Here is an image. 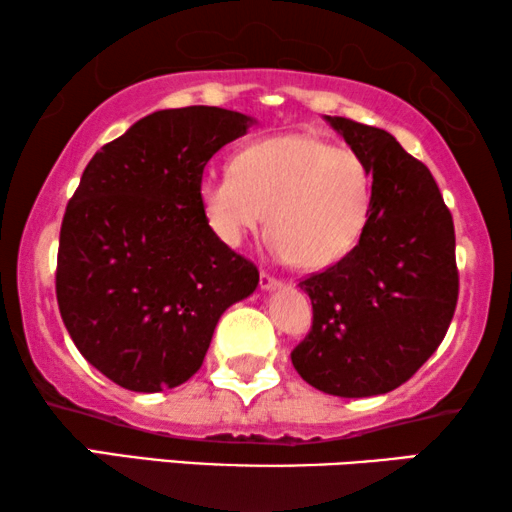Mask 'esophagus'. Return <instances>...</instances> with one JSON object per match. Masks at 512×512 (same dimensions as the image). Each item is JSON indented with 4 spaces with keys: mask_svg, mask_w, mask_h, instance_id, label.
I'll return each instance as SVG.
<instances>
[{
    "mask_svg": "<svg viewBox=\"0 0 512 512\" xmlns=\"http://www.w3.org/2000/svg\"><path fill=\"white\" fill-rule=\"evenodd\" d=\"M258 284H261L263 291H275L279 286V279H275L272 275H268V272L261 270V275H258Z\"/></svg>",
    "mask_w": 512,
    "mask_h": 512,
    "instance_id": "obj_1",
    "label": "esophagus"
}]
</instances>
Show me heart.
<instances>
[{"label": "heart", "mask_w": 512, "mask_h": 512, "mask_svg": "<svg viewBox=\"0 0 512 512\" xmlns=\"http://www.w3.org/2000/svg\"><path fill=\"white\" fill-rule=\"evenodd\" d=\"M200 202L226 247H240L270 221L268 247L279 261L324 270L366 228L373 170L356 149L317 135L263 137L235 153L233 170L202 177Z\"/></svg>", "instance_id": "heart-1"}]
</instances>
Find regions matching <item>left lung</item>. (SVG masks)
<instances>
[{
  "mask_svg": "<svg viewBox=\"0 0 512 512\" xmlns=\"http://www.w3.org/2000/svg\"><path fill=\"white\" fill-rule=\"evenodd\" d=\"M373 170V207L359 244L298 286L312 331L291 352L314 389L342 398L401 387L436 352L459 296L454 223L429 167L387 130L324 116Z\"/></svg>",
  "mask_w": 512,
  "mask_h": 512,
  "instance_id": "1",
  "label": "left lung"
}]
</instances>
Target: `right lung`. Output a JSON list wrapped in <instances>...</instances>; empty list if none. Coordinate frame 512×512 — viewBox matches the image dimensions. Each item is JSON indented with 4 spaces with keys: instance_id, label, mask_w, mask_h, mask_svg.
<instances>
[{
    "instance_id": "right-lung-1",
    "label": "right lung",
    "mask_w": 512,
    "mask_h": 512,
    "mask_svg": "<svg viewBox=\"0 0 512 512\" xmlns=\"http://www.w3.org/2000/svg\"><path fill=\"white\" fill-rule=\"evenodd\" d=\"M256 121L219 107L163 109L95 153L60 228L55 293L90 366L156 394L202 366L221 314L258 270L209 228L200 181Z\"/></svg>"
}]
</instances>
